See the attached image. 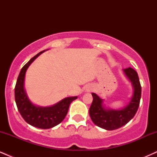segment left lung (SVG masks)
Listing matches in <instances>:
<instances>
[{
    "label": "left lung",
    "instance_id": "obj_1",
    "mask_svg": "<svg viewBox=\"0 0 157 157\" xmlns=\"http://www.w3.org/2000/svg\"><path fill=\"white\" fill-rule=\"evenodd\" d=\"M123 72L131 82L134 89L130 102L122 109H106L103 100L96 94L92 93L93 101L89 109V115L95 125L105 130L112 131L126 125L134 117L140 105L141 98V85L136 71L129 67L123 69Z\"/></svg>",
    "mask_w": 157,
    "mask_h": 157
}]
</instances>
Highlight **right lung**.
<instances>
[{
	"mask_svg": "<svg viewBox=\"0 0 157 157\" xmlns=\"http://www.w3.org/2000/svg\"><path fill=\"white\" fill-rule=\"evenodd\" d=\"M44 52H39L21 68L15 85V99L19 112L27 123L38 128L48 129L58 125L64 120L70 104L77 97H66L49 107L35 105L30 101L24 89L25 75L29 66Z\"/></svg>",
	"mask_w": 157,
	"mask_h": 157,
	"instance_id": "add662e5",
	"label": "right lung"
}]
</instances>
